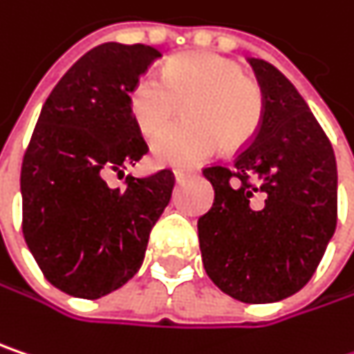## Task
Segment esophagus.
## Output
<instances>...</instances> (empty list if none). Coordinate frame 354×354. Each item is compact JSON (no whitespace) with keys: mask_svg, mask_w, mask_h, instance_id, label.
Returning a JSON list of instances; mask_svg holds the SVG:
<instances>
[{"mask_svg":"<svg viewBox=\"0 0 354 354\" xmlns=\"http://www.w3.org/2000/svg\"><path fill=\"white\" fill-rule=\"evenodd\" d=\"M174 176H176V182H184L186 178L192 176L190 170H174Z\"/></svg>","mask_w":354,"mask_h":354,"instance_id":"esophagus-1","label":"esophagus"}]
</instances>
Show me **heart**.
I'll return each instance as SVG.
<instances>
[{
  "label": "heart",
  "instance_id": "obj_1",
  "mask_svg": "<svg viewBox=\"0 0 354 354\" xmlns=\"http://www.w3.org/2000/svg\"><path fill=\"white\" fill-rule=\"evenodd\" d=\"M185 105L187 121L161 133ZM129 111L145 138L153 142L158 164L190 166L223 145L237 151L253 142L266 95L241 64L212 52H188L166 62L162 77L145 73L129 93Z\"/></svg>",
  "mask_w": 354,
  "mask_h": 354
}]
</instances>
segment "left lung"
I'll list each match as a JSON object with an SVG mask.
<instances>
[{
  "mask_svg": "<svg viewBox=\"0 0 354 354\" xmlns=\"http://www.w3.org/2000/svg\"><path fill=\"white\" fill-rule=\"evenodd\" d=\"M266 95L261 127L233 166L203 170L214 203L198 218L214 286L245 304L302 290L337 229V160L306 101L275 66L249 58Z\"/></svg>",
  "mask_w": 354,
  "mask_h": 354,
  "instance_id": "left-lung-1",
  "label": "left lung"
}]
</instances>
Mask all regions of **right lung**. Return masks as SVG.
Masks as SVG:
<instances>
[{"instance_id":"right-lung-1","label":"right lung","mask_w":354,"mask_h":354,"mask_svg":"<svg viewBox=\"0 0 354 354\" xmlns=\"http://www.w3.org/2000/svg\"><path fill=\"white\" fill-rule=\"evenodd\" d=\"M145 44L88 50L46 99L21 162V231L44 277L64 294L97 300L129 281L151 227L170 203L174 172L125 178L147 153L129 93L158 60Z\"/></svg>"}]
</instances>
